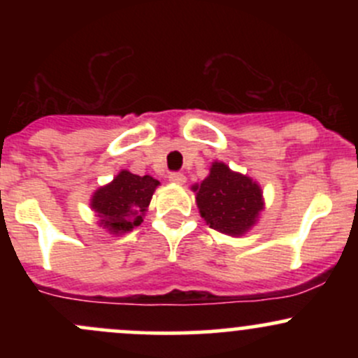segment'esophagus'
<instances>
[{
    "label": "esophagus",
    "mask_w": 358,
    "mask_h": 358,
    "mask_svg": "<svg viewBox=\"0 0 358 358\" xmlns=\"http://www.w3.org/2000/svg\"><path fill=\"white\" fill-rule=\"evenodd\" d=\"M185 175H183V173H178V171H175V173H171V175H169V182H173V183H176V185H183V183H185Z\"/></svg>",
    "instance_id": "34e87169"
}]
</instances>
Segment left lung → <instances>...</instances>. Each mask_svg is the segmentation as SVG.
I'll return each mask as SVG.
<instances>
[{
  "label": "left lung",
  "instance_id": "obj_1",
  "mask_svg": "<svg viewBox=\"0 0 358 358\" xmlns=\"http://www.w3.org/2000/svg\"><path fill=\"white\" fill-rule=\"evenodd\" d=\"M202 218L211 229L243 236L263 211L262 187L246 175L232 171L225 162H213L201 185H194Z\"/></svg>",
  "mask_w": 358,
  "mask_h": 358
}]
</instances>
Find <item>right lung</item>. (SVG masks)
Listing matches in <instances>:
<instances>
[{"mask_svg":"<svg viewBox=\"0 0 358 358\" xmlns=\"http://www.w3.org/2000/svg\"><path fill=\"white\" fill-rule=\"evenodd\" d=\"M157 185L159 182L150 175L138 176L122 169L110 183L93 194L90 206L100 225L110 234L129 232L143 222Z\"/></svg>","mask_w":358,"mask_h":358,"instance_id":"right-lung-1","label":"right lung"}]
</instances>
